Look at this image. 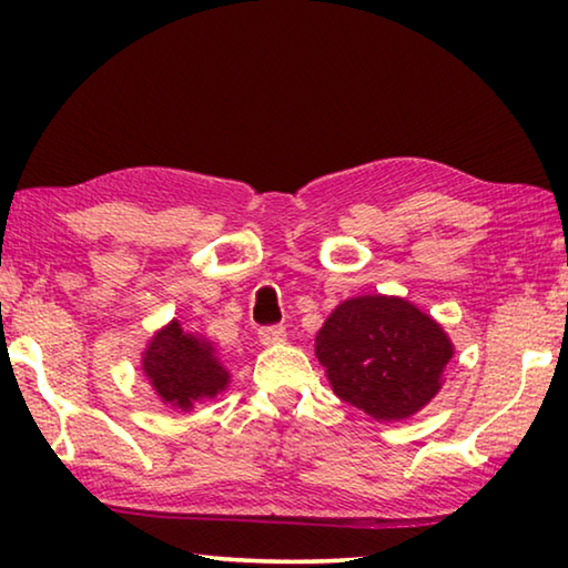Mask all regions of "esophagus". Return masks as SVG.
I'll list each match as a JSON object with an SVG mask.
<instances>
[{
  "instance_id": "34e87169",
  "label": "esophagus",
  "mask_w": 568,
  "mask_h": 568,
  "mask_svg": "<svg viewBox=\"0 0 568 568\" xmlns=\"http://www.w3.org/2000/svg\"><path fill=\"white\" fill-rule=\"evenodd\" d=\"M257 338L263 345H275L285 341V328L283 325H265V328L257 331Z\"/></svg>"
}]
</instances>
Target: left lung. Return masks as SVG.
<instances>
[{"label": "left lung", "instance_id": "8db88e82", "mask_svg": "<svg viewBox=\"0 0 568 568\" xmlns=\"http://www.w3.org/2000/svg\"><path fill=\"white\" fill-rule=\"evenodd\" d=\"M315 355L341 400L376 420H403L444 386L454 343L403 297L361 295L328 315Z\"/></svg>", "mask_w": 568, "mask_h": 568}]
</instances>
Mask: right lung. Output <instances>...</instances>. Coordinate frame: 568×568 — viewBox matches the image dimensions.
Masks as SVG:
<instances>
[{
	"instance_id": "1",
	"label": "right lung",
	"mask_w": 568,
	"mask_h": 568,
	"mask_svg": "<svg viewBox=\"0 0 568 568\" xmlns=\"http://www.w3.org/2000/svg\"><path fill=\"white\" fill-rule=\"evenodd\" d=\"M142 371L160 400L178 410H190L197 400L215 398L230 383V373L217 361L213 343L203 335L185 333L178 321L152 335L142 353Z\"/></svg>"
}]
</instances>
